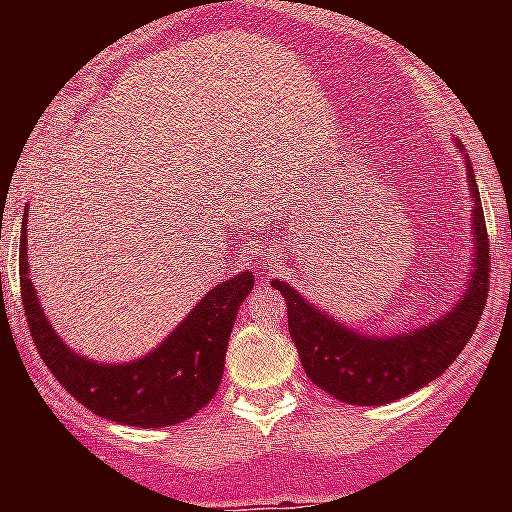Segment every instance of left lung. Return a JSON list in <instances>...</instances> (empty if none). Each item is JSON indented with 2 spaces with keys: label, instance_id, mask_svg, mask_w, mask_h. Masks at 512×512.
I'll use <instances>...</instances> for the list:
<instances>
[{
  "label": "left lung",
  "instance_id": "1",
  "mask_svg": "<svg viewBox=\"0 0 512 512\" xmlns=\"http://www.w3.org/2000/svg\"><path fill=\"white\" fill-rule=\"evenodd\" d=\"M467 179L474 200L472 277L454 310L433 323L402 336H364L315 310L295 287L279 279L271 282L287 300L289 336L297 346L302 369L320 390L346 405H387L433 382L464 351L485 310L490 284V238L469 156Z\"/></svg>",
  "mask_w": 512,
  "mask_h": 512
}]
</instances>
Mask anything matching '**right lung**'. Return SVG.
<instances>
[{"label": "right lung", "instance_id": "obj_1", "mask_svg": "<svg viewBox=\"0 0 512 512\" xmlns=\"http://www.w3.org/2000/svg\"><path fill=\"white\" fill-rule=\"evenodd\" d=\"M20 289L35 348L63 390L99 418L135 428H166L200 413L215 397L230 330L253 289V274L238 271L210 289L161 346L130 364H97L61 341L30 282L27 230L20 233Z\"/></svg>", "mask_w": 512, "mask_h": 512}]
</instances>
